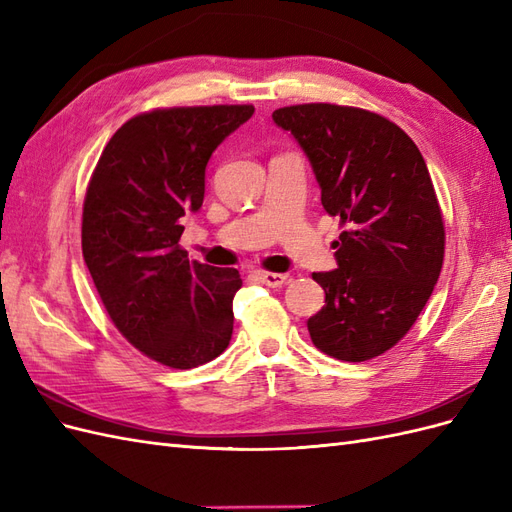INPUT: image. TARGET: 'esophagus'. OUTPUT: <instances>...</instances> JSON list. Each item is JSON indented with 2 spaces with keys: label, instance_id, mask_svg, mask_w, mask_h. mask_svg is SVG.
<instances>
[{
  "label": "esophagus",
  "instance_id": "esophagus-1",
  "mask_svg": "<svg viewBox=\"0 0 512 512\" xmlns=\"http://www.w3.org/2000/svg\"><path fill=\"white\" fill-rule=\"evenodd\" d=\"M256 277L262 282L267 284L271 288H277L288 282V273H271V271H256Z\"/></svg>",
  "mask_w": 512,
  "mask_h": 512
}]
</instances>
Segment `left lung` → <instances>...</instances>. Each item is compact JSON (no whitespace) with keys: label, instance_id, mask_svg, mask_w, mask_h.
Segmentation results:
<instances>
[{"label":"left lung","instance_id":"8db88e82","mask_svg":"<svg viewBox=\"0 0 512 512\" xmlns=\"http://www.w3.org/2000/svg\"><path fill=\"white\" fill-rule=\"evenodd\" d=\"M275 126L299 143L322 207L344 226L337 269L314 273L324 307L307 320L318 350L361 363L391 350L429 301L444 260V222L412 138L354 106L277 108Z\"/></svg>","mask_w":512,"mask_h":512}]
</instances>
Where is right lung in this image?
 <instances>
[{"label":"right lung","mask_w":512,"mask_h":512,"mask_svg":"<svg viewBox=\"0 0 512 512\" xmlns=\"http://www.w3.org/2000/svg\"><path fill=\"white\" fill-rule=\"evenodd\" d=\"M252 104L179 106L136 115L106 143L83 205V258L128 342L173 369L220 356L232 335L237 269L181 250V218L205 198V168Z\"/></svg>","instance_id":"1"}]
</instances>
